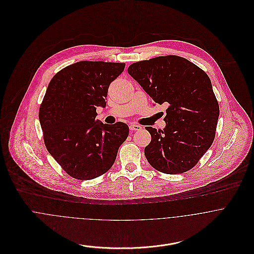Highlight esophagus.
I'll use <instances>...</instances> for the list:
<instances>
[{
	"label": "esophagus",
	"mask_w": 254,
	"mask_h": 254,
	"mask_svg": "<svg viewBox=\"0 0 254 254\" xmlns=\"http://www.w3.org/2000/svg\"><path fill=\"white\" fill-rule=\"evenodd\" d=\"M130 130L131 131H140L142 129V126L138 125V124H134V123H131L130 126H129Z\"/></svg>",
	"instance_id": "34e87169"
}]
</instances>
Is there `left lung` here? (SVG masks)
<instances>
[{"label": "left lung", "mask_w": 254, "mask_h": 254, "mask_svg": "<svg viewBox=\"0 0 254 254\" xmlns=\"http://www.w3.org/2000/svg\"><path fill=\"white\" fill-rule=\"evenodd\" d=\"M128 73L156 104L168 105L166 127H145L151 141L145 147L148 163L166 174L191 169L211 146L219 105L202 69L178 56L157 57L132 64Z\"/></svg>", "instance_id": "8db88e82"}]
</instances>
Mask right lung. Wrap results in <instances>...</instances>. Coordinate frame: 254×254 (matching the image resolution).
Segmentation results:
<instances>
[{"label":"right lung","mask_w":254,"mask_h":254,"mask_svg":"<svg viewBox=\"0 0 254 254\" xmlns=\"http://www.w3.org/2000/svg\"><path fill=\"white\" fill-rule=\"evenodd\" d=\"M125 64L83 61L68 65L51 80L39 110L48 151L78 180H92L113 165L119 146L129 135L123 122L104 124L97 108L107 106L110 83Z\"/></svg>","instance_id":"right-lung-1"}]
</instances>
